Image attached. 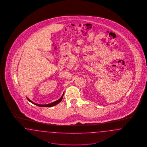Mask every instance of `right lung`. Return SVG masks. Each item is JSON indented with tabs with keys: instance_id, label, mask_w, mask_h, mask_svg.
<instances>
[{
	"instance_id": "1",
	"label": "right lung",
	"mask_w": 147,
	"mask_h": 147,
	"mask_svg": "<svg viewBox=\"0 0 147 147\" xmlns=\"http://www.w3.org/2000/svg\"><path fill=\"white\" fill-rule=\"evenodd\" d=\"M63 94H63V95L62 96V97H61V98L60 99H59V100H56V101H55V102H53V103H50V104H48V105H38V104H36V103H33V102H32L30 99H28V98H27V100H28L31 103H33V104H34L35 105H36V106H39V107H53V106H55V105H57L58 103H59L62 100V98H63Z\"/></svg>"
}]
</instances>
